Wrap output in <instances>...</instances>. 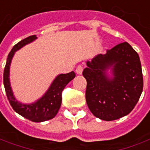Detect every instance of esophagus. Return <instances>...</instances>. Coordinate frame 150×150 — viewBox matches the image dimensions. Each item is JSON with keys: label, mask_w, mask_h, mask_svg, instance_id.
Here are the masks:
<instances>
[{"label": "esophagus", "mask_w": 150, "mask_h": 150, "mask_svg": "<svg viewBox=\"0 0 150 150\" xmlns=\"http://www.w3.org/2000/svg\"><path fill=\"white\" fill-rule=\"evenodd\" d=\"M83 66H81V65H79L78 67H76V70H75V72L78 74V75H81L82 74V72H83Z\"/></svg>", "instance_id": "esophagus-1"}]
</instances>
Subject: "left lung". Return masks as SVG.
Here are the masks:
<instances>
[{
  "label": "left lung",
  "mask_w": 150,
  "mask_h": 150,
  "mask_svg": "<svg viewBox=\"0 0 150 150\" xmlns=\"http://www.w3.org/2000/svg\"><path fill=\"white\" fill-rule=\"evenodd\" d=\"M86 65L83 75L87 81L85 98L90 112L103 121L117 120L130 113L143 91L141 64L133 47L122 42Z\"/></svg>",
  "instance_id": "1"
}]
</instances>
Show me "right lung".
I'll return each mask as SVG.
<instances>
[{
  "mask_svg": "<svg viewBox=\"0 0 150 150\" xmlns=\"http://www.w3.org/2000/svg\"><path fill=\"white\" fill-rule=\"evenodd\" d=\"M36 38V35L29 36L19 42L13 47L11 52L8 55L6 64L4 69L3 83L6 93V96L12 108L17 113H19L29 121H32L33 122H42L52 119L57 114L62 105V91L67 86V83L75 78V74L74 71H71L67 74L58 75L52 83L47 91L44 93V95L33 103L24 104L16 100L12 92L10 83V67L11 60L16 51L19 50L26 44L32 42Z\"/></svg>",
  "mask_w": 150,
  "mask_h": 150,
  "instance_id": "right-lung-1",
  "label": "right lung"
}]
</instances>
